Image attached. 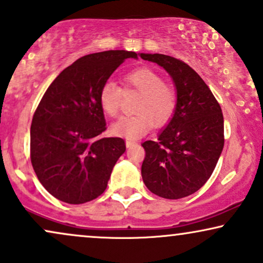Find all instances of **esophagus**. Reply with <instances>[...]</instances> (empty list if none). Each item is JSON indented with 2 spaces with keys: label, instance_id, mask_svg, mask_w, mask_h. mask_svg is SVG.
Segmentation results:
<instances>
[{
  "label": "esophagus",
  "instance_id": "esophagus-1",
  "mask_svg": "<svg viewBox=\"0 0 263 263\" xmlns=\"http://www.w3.org/2000/svg\"><path fill=\"white\" fill-rule=\"evenodd\" d=\"M137 144V142L136 141H132V140H126V147L127 148H131L134 147V145Z\"/></svg>",
  "mask_w": 263,
  "mask_h": 263
}]
</instances>
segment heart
Here are the masks:
<instances>
[{"label": "heart", "mask_w": 263, "mask_h": 263, "mask_svg": "<svg viewBox=\"0 0 263 263\" xmlns=\"http://www.w3.org/2000/svg\"><path fill=\"white\" fill-rule=\"evenodd\" d=\"M125 89H135L141 98L135 106L136 115L120 119L112 125L114 135L127 140H137L156 127L170 122L178 107V93L164 83L160 73L151 68H138L126 74ZM122 90L115 82H106L99 91V105L110 118L118 116L121 107Z\"/></svg>", "instance_id": "heart-1"}]
</instances>
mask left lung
Listing matches in <instances>:
<instances>
[{"label":"left lung","instance_id":"8db88e82","mask_svg":"<svg viewBox=\"0 0 263 263\" xmlns=\"http://www.w3.org/2000/svg\"><path fill=\"white\" fill-rule=\"evenodd\" d=\"M163 67L175 84L178 107L158 141H145L142 179L154 195L178 200L195 194L211 178L224 147L219 103L187 63L162 53H140Z\"/></svg>","mask_w":263,"mask_h":263}]
</instances>
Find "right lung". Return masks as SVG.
Masks as SVG:
<instances>
[{
  "label": "right lung",
  "mask_w": 263,
  "mask_h": 263,
  "mask_svg": "<svg viewBox=\"0 0 263 263\" xmlns=\"http://www.w3.org/2000/svg\"><path fill=\"white\" fill-rule=\"evenodd\" d=\"M129 58L137 53L110 50L83 56L41 98L31 121L30 160L41 185L60 201L81 204L100 196L125 153L122 138L100 137L106 123L99 91Z\"/></svg>",
  "instance_id": "obj_1"
}]
</instances>
